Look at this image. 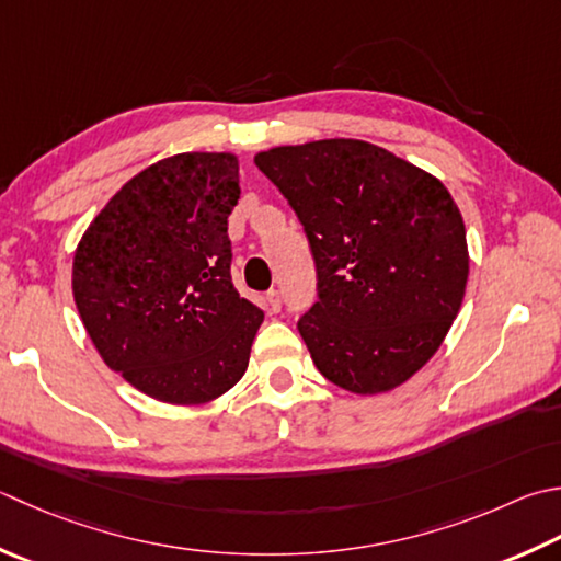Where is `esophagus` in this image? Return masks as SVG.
I'll list each match as a JSON object with an SVG mask.
<instances>
[{
    "label": "esophagus",
    "mask_w": 561,
    "mask_h": 561,
    "mask_svg": "<svg viewBox=\"0 0 561 561\" xmlns=\"http://www.w3.org/2000/svg\"><path fill=\"white\" fill-rule=\"evenodd\" d=\"M265 306H267V311H272V313H277V311L282 309V296H279L277 289H270V291H267Z\"/></svg>",
    "instance_id": "1"
}]
</instances>
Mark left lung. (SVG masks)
Wrapping results in <instances>:
<instances>
[{
	"mask_svg": "<svg viewBox=\"0 0 561 561\" xmlns=\"http://www.w3.org/2000/svg\"><path fill=\"white\" fill-rule=\"evenodd\" d=\"M309 238L318 301L299 333L318 371L371 397L431 359L465 299L469 250L447 186L367 140L257 152Z\"/></svg>",
	"mask_w": 561,
	"mask_h": 561,
	"instance_id": "obj_1",
	"label": "left lung"
}]
</instances>
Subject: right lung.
Returning a JSON list of instances; mask_svg holds the SVG:
<instances>
[{"instance_id": "right-lung-1", "label": "right lung", "mask_w": 561, "mask_h": 561, "mask_svg": "<svg viewBox=\"0 0 561 561\" xmlns=\"http://www.w3.org/2000/svg\"><path fill=\"white\" fill-rule=\"evenodd\" d=\"M233 152H180L128 180L72 260L77 311L108 369L148 397L196 405L245 375L262 325L230 282Z\"/></svg>"}]
</instances>
